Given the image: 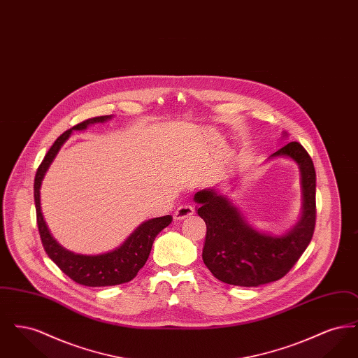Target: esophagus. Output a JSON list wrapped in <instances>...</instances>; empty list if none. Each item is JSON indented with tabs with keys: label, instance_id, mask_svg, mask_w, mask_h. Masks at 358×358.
<instances>
[{
	"label": "esophagus",
	"instance_id": "obj_1",
	"mask_svg": "<svg viewBox=\"0 0 358 358\" xmlns=\"http://www.w3.org/2000/svg\"><path fill=\"white\" fill-rule=\"evenodd\" d=\"M194 213V208L190 204H182L180 205L177 209H176V212H174V220H177V222H180V220H184V219H187V216H190V215H193Z\"/></svg>",
	"mask_w": 358,
	"mask_h": 358
}]
</instances>
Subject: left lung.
<instances>
[{"instance_id":"8db88e82","label":"left lung","mask_w":358,"mask_h":358,"mask_svg":"<svg viewBox=\"0 0 358 358\" xmlns=\"http://www.w3.org/2000/svg\"><path fill=\"white\" fill-rule=\"evenodd\" d=\"M279 157L289 158L298 165L302 187L301 217L282 235L257 231L216 187L200 189L193 196L199 204L196 210L206 224L203 260L213 276L224 283L257 287L275 282L289 273L311 241L317 213L314 164L298 142H289L268 159Z\"/></svg>"}]
</instances>
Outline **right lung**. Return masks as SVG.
Listing matches in <instances>:
<instances>
[{
    "label": "right lung",
    "instance_id": "1",
    "mask_svg": "<svg viewBox=\"0 0 358 358\" xmlns=\"http://www.w3.org/2000/svg\"><path fill=\"white\" fill-rule=\"evenodd\" d=\"M111 118L113 115L91 118L64 131L52 145L34 177V205L37 227L44 250L52 262L73 282L88 287L117 286L134 279L150 255L154 238L171 222V215L146 220L138 225L136 231L120 247L98 255L75 254L60 245L52 236L48 225L44 220L40 204V187L45 173L51 166L52 161L55 159L56 154L59 153L60 148L72 134V131L85 130L91 124L103 123Z\"/></svg>",
    "mask_w": 358,
    "mask_h": 358
}]
</instances>
